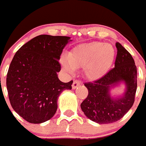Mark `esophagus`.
Returning <instances> with one entry per match:
<instances>
[{
  "instance_id": "esophagus-1",
  "label": "esophagus",
  "mask_w": 146,
  "mask_h": 146,
  "mask_svg": "<svg viewBox=\"0 0 146 146\" xmlns=\"http://www.w3.org/2000/svg\"><path fill=\"white\" fill-rule=\"evenodd\" d=\"M80 82L78 80H74V82H73V84H72V88H73V89L74 90V89H76V88H77V87L79 86V84H80Z\"/></svg>"
}]
</instances>
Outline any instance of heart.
<instances>
[{
	"instance_id": "heart-1",
	"label": "heart",
	"mask_w": 146,
	"mask_h": 146,
	"mask_svg": "<svg viewBox=\"0 0 146 146\" xmlns=\"http://www.w3.org/2000/svg\"><path fill=\"white\" fill-rule=\"evenodd\" d=\"M115 56L116 51L112 45L95 41L76 46L68 58H61V63L67 73H73L76 68L83 67L84 76L90 80H97L108 73Z\"/></svg>"
}]
</instances>
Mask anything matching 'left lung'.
<instances>
[{
	"mask_svg": "<svg viewBox=\"0 0 146 146\" xmlns=\"http://www.w3.org/2000/svg\"><path fill=\"white\" fill-rule=\"evenodd\" d=\"M117 55L114 67L101 79L84 84L88 95L81 104L84 115L99 124L117 122L129 111L134 102L137 86V71L131 55L119 42L116 43ZM123 83L125 92L113 98L110 90Z\"/></svg>",
	"mask_w": 146,
	"mask_h": 146,
	"instance_id": "1",
	"label": "left lung"
}]
</instances>
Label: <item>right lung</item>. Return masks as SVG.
I'll return each mask as SVG.
<instances>
[{
	"label": "right lung",
	"instance_id": "add662e5",
	"mask_svg": "<svg viewBox=\"0 0 146 146\" xmlns=\"http://www.w3.org/2000/svg\"><path fill=\"white\" fill-rule=\"evenodd\" d=\"M67 36L40 35L16 52L9 67L7 88L14 111L26 121L38 124L56 113L58 96L71 90L73 81L62 82L57 73Z\"/></svg>",
	"mask_w": 146,
	"mask_h": 146
}]
</instances>
